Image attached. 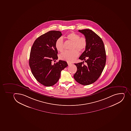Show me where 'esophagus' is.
<instances>
[{"mask_svg": "<svg viewBox=\"0 0 131 131\" xmlns=\"http://www.w3.org/2000/svg\"><path fill=\"white\" fill-rule=\"evenodd\" d=\"M67 63L68 66H70V65H71V63H70L69 62H67Z\"/></svg>", "mask_w": 131, "mask_h": 131, "instance_id": "1", "label": "esophagus"}]
</instances>
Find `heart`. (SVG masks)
<instances>
[{
	"mask_svg": "<svg viewBox=\"0 0 131 131\" xmlns=\"http://www.w3.org/2000/svg\"><path fill=\"white\" fill-rule=\"evenodd\" d=\"M67 38L73 42L71 50L64 51L60 55V58L66 61L71 62L74 61L79 56V50L80 52H83L86 48L87 41L85 37H80L79 35L71 32L67 36ZM56 48L60 52L64 50V41L63 38H59L56 41Z\"/></svg>",
	"mask_w": 131,
	"mask_h": 131,
	"instance_id": "1",
	"label": "heart"
}]
</instances>
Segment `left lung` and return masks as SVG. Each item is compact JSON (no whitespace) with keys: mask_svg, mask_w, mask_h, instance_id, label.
<instances>
[{"mask_svg":"<svg viewBox=\"0 0 131 131\" xmlns=\"http://www.w3.org/2000/svg\"><path fill=\"white\" fill-rule=\"evenodd\" d=\"M79 31L84 35L87 45L79 58L83 61L75 63L77 70L73 77L79 83L88 85L94 83L101 75L106 64V51L103 41L94 32L89 29Z\"/></svg>","mask_w":131,"mask_h":131,"instance_id":"8db88e82","label":"left lung"}]
</instances>
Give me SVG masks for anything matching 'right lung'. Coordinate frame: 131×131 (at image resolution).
I'll use <instances>...</instances> for the list:
<instances>
[{
	"label": "right lung",
	"instance_id": "add662e5",
	"mask_svg": "<svg viewBox=\"0 0 131 131\" xmlns=\"http://www.w3.org/2000/svg\"><path fill=\"white\" fill-rule=\"evenodd\" d=\"M59 31H50L35 40L30 53L29 66L31 72L38 82L46 86L55 85L59 79L60 73L68 66L66 61L58 59L56 41L61 36Z\"/></svg>",
	"mask_w": 131,
	"mask_h": 131
}]
</instances>
